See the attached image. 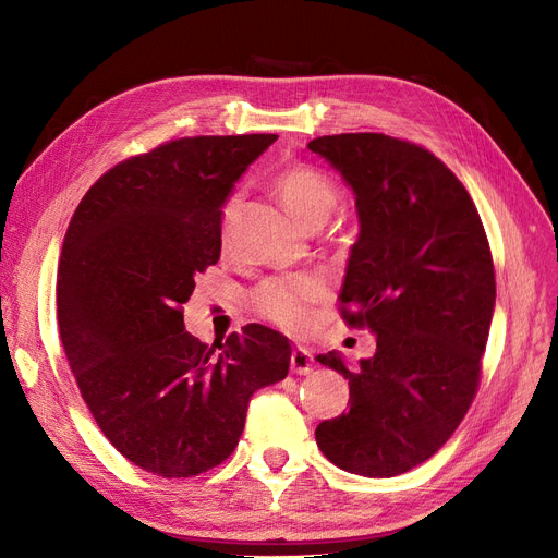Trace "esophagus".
Here are the masks:
<instances>
[{
    "label": "esophagus",
    "mask_w": 558,
    "mask_h": 558,
    "mask_svg": "<svg viewBox=\"0 0 558 558\" xmlns=\"http://www.w3.org/2000/svg\"><path fill=\"white\" fill-rule=\"evenodd\" d=\"M313 369V356L302 350V348H295L293 354H290V373L295 375H308Z\"/></svg>",
    "instance_id": "esophagus-1"
}]
</instances>
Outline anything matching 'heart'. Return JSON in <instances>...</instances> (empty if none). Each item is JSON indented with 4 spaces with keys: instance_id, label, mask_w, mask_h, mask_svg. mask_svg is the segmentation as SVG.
I'll return each instance as SVG.
<instances>
[{
    "instance_id": "obj_1",
    "label": "heart",
    "mask_w": 558,
    "mask_h": 558,
    "mask_svg": "<svg viewBox=\"0 0 558 558\" xmlns=\"http://www.w3.org/2000/svg\"><path fill=\"white\" fill-rule=\"evenodd\" d=\"M275 191L306 229H320L338 206V185L329 172L311 163H293L275 177ZM241 206V197L231 195L220 216L222 243L229 233ZM327 298V283L320 277H283L268 279L252 290V311L281 329L300 331L308 325L313 306Z\"/></svg>"
}]
</instances>
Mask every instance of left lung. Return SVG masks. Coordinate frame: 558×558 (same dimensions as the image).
<instances>
[{
	"mask_svg": "<svg viewBox=\"0 0 558 558\" xmlns=\"http://www.w3.org/2000/svg\"><path fill=\"white\" fill-rule=\"evenodd\" d=\"M340 170L361 218L338 295L344 325L377 333V352L350 373V411L317 424L338 468L395 476L434 457L482 381L495 306L488 238L465 185L417 143L336 134L308 143Z\"/></svg>",
	"mask_w": 558,
	"mask_h": 558,
	"instance_id": "1",
	"label": "left lung"
}]
</instances>
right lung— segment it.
I'll list each match as a JSON object with an SVG mask.
<instances>
[{
    "label": "right lung",
    "mask_w": 558,
    "mask_h": 558,
    "mask_svg": "<svg viewBox=\"0 0 558 558\" xmlns=\"http://www.w3.org/2000/svg\"><path fill=\"white\" fill-rule=\"evenodd\" d=\"M275 141L193 136L129 156L65 231L57 315L78 392L118 452L166 480L229 459L254 390L288 375L290 344L268 327L220 344L183 329L195 277L220 258L222 204Z\"/></svg>",
    "instance_id": "obj_1"
}]
</instances>
